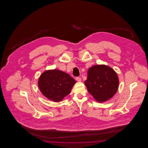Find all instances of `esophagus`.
Returning <instances> with one entry per match:
<instances>
[{
	"label": "esophagus",
	"mask_w": 148,
	"mask_h": 148,
	"mask_svg": "<svg viewBox=\"0 0 148 148\" xmlns=\"http://www.w3.org/2000/svg\"><path fill=\"white\" fill-rule=\"evenodd\" d=\"M75 79L78 82H80L82 81V79L80 77H75Z\"/></svg>",
	"instance_id": "esophagus-1"
}]
</instances>
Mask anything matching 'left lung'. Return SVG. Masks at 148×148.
<instances>
[{"label":"left lung","instance_id":"1","mask_svg":"<svg viewBox=\"0 0 148 148\" xmlns=\"http://www.w3.org/2000/svg\"><path fill=\"white\" fill-rule=\"evenodd\" d=\"M85 84L94 99L101 103L112 98L117 92L119 79L116 72L110 67L97 65L88 69Z\"/></svg>","mask_w":148,"mask_h":148}]
</instances>
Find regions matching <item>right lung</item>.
<instances>
[{"mask_svg": "<svg viewBox=\"0 0 148 148\" xmlns=\"http://www.w3.org/2000/svg\"><path fill=\"white\" fill-rule=\"evenodd\" d=\"M76 81L68 74L54 69L44 71L38 80L42 94L55 102L62 101L71 92Z\"/></svg>", "mask_w": 148, "mask_h": 148, "instance_id": "1", "label": "right lung"}]
</instances>
